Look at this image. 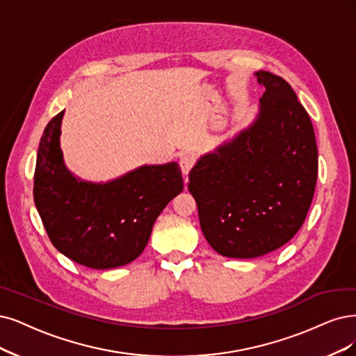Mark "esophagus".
<instances>
[{
    "label": "esophagus",
    "instance_id": "34e87169",
    "mask_svg": "<svg viewBox=\"0 0 356 356\" xmlns=\"http://www.w3.org/2000/svg\"><path fill=\"white\" fill-rule=\"evenodd\" d=\"M195 156L193 155H183L181 158H180V161H179V164H180V168H181V171H183V175H188L189 171L192 170V167L195 165Z\"/></svg>",
    "mask_w": 356,
    "mask_h": 356
}]
</instances>
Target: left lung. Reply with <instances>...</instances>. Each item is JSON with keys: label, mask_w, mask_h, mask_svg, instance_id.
I'll list each match as a JSON object with an SVG mask.
<instances>
[{"label": "left lung", "mask_w": 356, "mask_h": 356, "mask_svg": "<svg viewBox=\"0 0 356 356\" xmlns=\"http://www.w3.org/2000/svg\"><path fill=\"white\" fill-rule=\"evenodd\" d=\"M264 88L255 123L189 173L207 242L220 255L255 258L304 225L318 173L311 118L283 77L255 73Z\"/></svg>", "instance_id": "8db88e82"}]
</instances>
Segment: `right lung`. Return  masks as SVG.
Here are the masks:
<instances>
[{
  "instance_id": "add662e5",
  "label": "right lung",
  "mask_w": 356,
  "mask_h": 356,
  "mask_svg": "<svg viewBox=\"0 0 356 356\" xmlns=\"http://www.w3.org/2000/svg\"><path fill=\"white\" fill-rule=\"evenodd\" d=\"M51 118L39 142L33 198L51 243L77 264L107 270L136 259L164 207L183 191L177 163L143 165L108 183L76 179L63 163L60 126Z\"/></svg>"
}]
</instances>
